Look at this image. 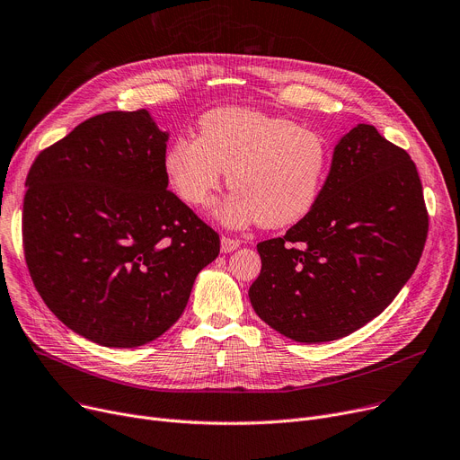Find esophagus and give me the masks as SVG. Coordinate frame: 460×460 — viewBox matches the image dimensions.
<instances>
[{"instance_id":"obj_1","label":"esophagus","mask_w":460,"mask_h":460,"mask_svg":"<svg viewBox=\"0 0 460 460\" xmlns=\"http://www.w3.org/2000/svg\"><path fill=\"white\" fill-rule=\"evenodd\" d=\"M240 246V240L231 238V236H222V252L224 253H231Z\"/></svg>"}]
</instances>
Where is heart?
<instances>
[{
  "instance_id": "heart-1",
  "label": "heart",
  "mask_w": 460,
  "mask_h": 460,
  "mask_svg": "<svg viewBox=\"0 0 460 460\" xmlns=\"http://www.w3.org/2000/svg\"><path fill=\"white\" fill-rule=\"evenodd\" d=\"M198 127V137H175L164 156L167 181L186 205L207 207L224 173L233 191L216 216L229 227H287L317 205L332 160L319 132L248 108L212 110Z\"/></svg>"
}]
</instances>
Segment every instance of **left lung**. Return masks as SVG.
<instances>
[{
    "mask_svg": "<svg viewBox=\"0 0 460 460\" xmlns=\"http://www.w3.org/2000/svg\"><path fill=\"white\" fill-rule=\"evenodd\" d=\"M429 214L416 164L371 125L335 145L317 205L283 236L257 244V315L285 337H345L392 304L425 248Z\"/></svg>",
    "mask_w": 460,
    "mask_h": 460,
    "instance_id": "obj_1",
    "label": "left lung"
}]
</instances>
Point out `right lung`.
<instances>
[{"instance_id": "1", "label": "right lung", "mask_w": 460, "mask_h": 460, "mask_svg": "<svg viewBox=\"0 0 460 460\" xmlns=\"http://www.w3.org/2000/svg\"><path fill=\"white\" fill-rule=\"evenodd\" d=\"M167 132L106 111L35 158L22 212L30 276L72 332L132 349L172 328L220 234L167 190Z\"/></svg>"}]
</instances>
